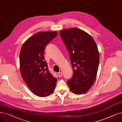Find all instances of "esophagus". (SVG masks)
Returning <instances> with one entry per match:
<instances>
[{
  "instance_id": "esophagus-1",
  "label": "esophagus",
  "mask_w": 122,
  "mask_h": 122,
  "mask_svg": "<svg viewBox=\"0 0 122 122\" xmlns=\"http://www.w3.org/2000/svg\"><path fill=\"white\" fill-rule=\"evenodd\" d=\"M58 76H59V77H61L63 75V74H62V72H59L58 73Z\"/></svg>"
}]
</instances>
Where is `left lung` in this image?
I'll list each match as a JSON object with an SVG mask.
<instances>
[{"instance_id":"obj_1","label":"left lung","mask_w":122,"mask_h":122,"mask_svg":"<svg viewBox=\"0 0 122 122\" xmlns=\"http://www.w3.org/2000/svg\"><path fill=\"white\" fill-rule=\"evenodd\" d=\"M61 39L69 53L73 70V76L67 81L74 94L85 93L96 79L99 62V53L92 37L77 28L60 31Z\"/></svg>"}]
</instances>
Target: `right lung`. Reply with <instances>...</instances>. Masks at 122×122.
<instances>
[{"mask_svg": "<svg viewBox=\"0 0 122 122\" xmlns=\"http://www.w3.org/2000/svg\"><path fill=\"white\" fill-rule=\"evenodd\" d=\"M57 35V32H39L26 40L20 50L22 77L32 92L40 97L51 95L56 85L57 79L49 72L43 54L46 46Z\"/></svg>", "mask_w": 122, "mask_h": 122, "instance_id": "add662e5", "label": "right lung"}]
</instances>
